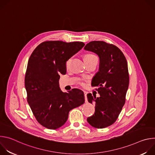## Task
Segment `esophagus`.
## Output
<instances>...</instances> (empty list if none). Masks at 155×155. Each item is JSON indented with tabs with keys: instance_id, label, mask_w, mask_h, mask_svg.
I'll return each instance as SVG.
<instances>
[{
	"instance_id": "esophagus-1",
	"label": "esophagus",
	"mask_w": 155,
	"mask_h": 155,
	"mask_svg": "<svg viewBox=\"0 0 155 155\" xmlns=\"http://www.w3.org/2000/svg\"><path fill=\"white\" fill-rule=\"evenodd\" d=\"M84 97H85V101H87V97H86V95H87V92L84 91Z\"/></svg>"
}]
</instances>
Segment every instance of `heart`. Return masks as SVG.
I'll use <instances>...</instances> for the list:
<instances>
[{"label": "heart", "mask_w": 155, "mask_h": 155, "mask_svg": "<svg viewBox=\"0 0 155 155\" xmlns=\"http://www.w3.org/2000/svg\"><path fill=\"white\" fill-rule=\"evenodd\" d=\"M96 57L94 54H86L84 55V60H86V59H91V58H95ZM70 61L71 59H69L67 62H66V66L67 67H68V65L69 64V62H70ZM80 84L81 85V86H84V83L83 82H80Z\"/></svg>", "instance_id": "b5f03b06"}]
</instances>
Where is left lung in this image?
Listing matches in <instances>:
<instances>
[{
    "label": "left lung",
    "mask_w": 155,
    "mask_h": 155,
    "mask_svg": "<svg viewBox=\"0 0 155 155\" xmlns=\"http://www.w3.org/2000/svg\"><path fill=\"white\" fill-rule=\"evenodd\" d=\"M84 50L96 53L100 59L99 71L92 80V86L99 97L87 94L90 103L94 102L95 113L87 118L93 127L102 129L113 124L125 104L129 75L127 62L123 52L113 44L104 41H92Z\"/></svg>",
    "instance_id": "left-lung-1"
}]
</instances>
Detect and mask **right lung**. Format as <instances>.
<instances>
[{"label": "right lung", "mask_w": 155, "mask_h": 155, "mask_svg": "<svg viewBox=\"0 0 155 155\" xmlns=\"http://www.w3.org/2000/svg\"><path fill=\"white\" fill-rule=\"evenodd\" d=\"M84 46L80 41H45L38 45L28 63L25 84L27 101L37 121L50 129L65 124L69 113L84 102L83 92H62L60 75L66 74V61Z\"/></svg>", "instance_id": "add662e5"}]
</instances>
